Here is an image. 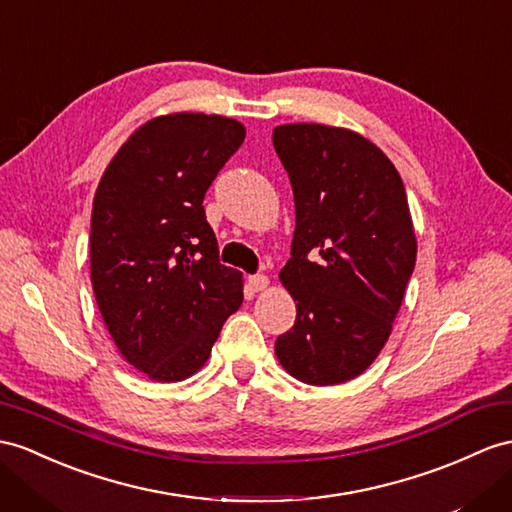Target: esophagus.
<instances>
[{
  "label": "esophagus",
  "mask_w": 512,
  "mask_h": 512,
  "mask_svg": "<svg viewBox=\"0 0 512 512\" xmlns=\"http://www.w3.org/2000/svg\"><path fill=\"white\" fill-rule=\"evenodd\" d=\"M268 285L270 281L268 277H264V274H253V277H248V287H251L253 292H264Z\"/></svg>",
  "instance_id": "34e87169"
}]
</instances>
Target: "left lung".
I'll list each match as a JSON object with an SVG mask.
<instances>
[{
    "instance_id": "left-lung-1",
    "label": "left lung",
    "mask_w": 512,
    "mask_h": 512,
    "mask_svg": "<svg viewBox=\"0 0 512 512\" xmlns=\"http://www.w3.org/2000/svg\"><path fill=\"white\" fill-rule=\"evenodd\" d=\"M272 144L296 207L292 257L279 272L296 322L274 352L300 383H346L387 344L415 268L404 183L372 140L346 127L287 123Z\"/></svg>"
}]
</instances>
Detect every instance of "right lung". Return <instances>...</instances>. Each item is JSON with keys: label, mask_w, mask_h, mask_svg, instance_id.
Returning a JSON list of instances; mask_svg holds the SVG:
<instances>
[{"label": "right lung", "mask_w": 512, "mask_h": 512, "mask_svg": "<svg viewBox=\"0 0 512 512\" xmlns=\"http://www.w3.org/2000/svg\"><path fill=\"white\" fill-rule=\"evenodd\" d=\"M246 129L218 114L173 112L140 125L103 173L90 218V281L129 365L186 381L244 300L242 272L218 261L203 209Z\"/></svg>", "instance_id": "right-lung-1"}]
</instances>
